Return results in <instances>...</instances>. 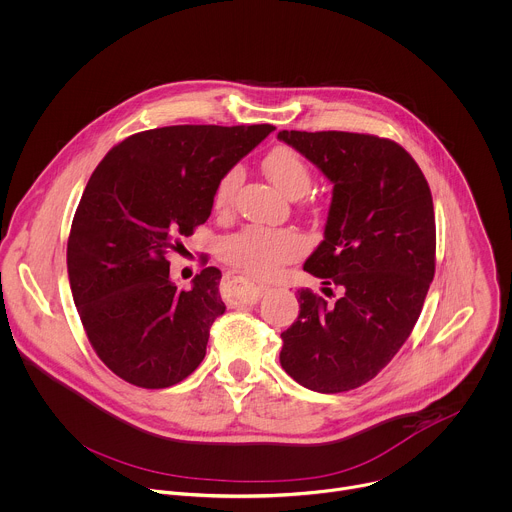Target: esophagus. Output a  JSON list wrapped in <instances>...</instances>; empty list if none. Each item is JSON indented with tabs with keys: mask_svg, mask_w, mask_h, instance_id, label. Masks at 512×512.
Returning a JSON list of instances; mask_svg holds the SVG:
<instances>
[{
	"mask_svg": "<svg viewBox=\"0 0 512 512\" xmlns=\"http://www.w3.org/2000/svg\"><path fill=\"white\" fill-rule=\"evenodd\" d=\"M231 281L239 283L241 285V293H239V301H257L263 293H265V287L263 285H255L251 283L249 279L245 277H237V275H231Z\"/></svg>",
	"mask_w": 512,
	"mask_h": 512,
	"instance_id": "1",
	"label": "esophagus"
}]
</instances>
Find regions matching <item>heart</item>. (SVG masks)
I'll return each mask as SVG.
<instances>
[{
  "mask_svg": "<svg viewBox=\"0 0 512 512\" xmlns=\"http://www.w3.org/2000/svg\"><path fill=\"white\" fill-rule=\"evenodd\" d=\"M263 171L271 183L291 199L305 195L311 187V169L291 147L271 149L263 159ZM237 181V169H229L219 179L213 195V207L219 213L229 211ZM301 253L303 241L295 231L289 229H265L249 225L225 237L221 243V257L229 265L253 277H269L277 273L281 265L297 259Z\"/></svg>",
  "mask_w": 512,
  "mask_h": 512,
  "instance_id": "b5f03b06",
  "label": "heart"
}]
</instances>
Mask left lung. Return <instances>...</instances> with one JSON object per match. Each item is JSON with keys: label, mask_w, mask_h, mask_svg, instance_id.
Returning <instances> with one entry per match:
<instances>
[{"label": "left lung", "mask_w": 512, "mask_h": 512, "mask_svg": "<svg viewBox=\"0 0 512 512\" xmlns=\"http://www.w3.org/2000/svg\"><path fill=\"white\" fill-rule=\"evenodd\" d=\"M277 137L333 183L325 239L303 269L341 289L335 301L297 291L301 311L281 333V367L311 391H351L389 365L421 315L435 277L431 189L391 139L347 131Z\"/></svg>", "instance_id": "1"}]
</instances>
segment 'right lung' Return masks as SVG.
I'll return each mask as SVG.
<instances>
[{"instance_id":"1","label":"right lung","mask_w":512,"mask_h":512,"mask_svg":"<svg viewBox=\"0 0 512 512\" xmlns=\"http://www.w3.org/2000/svg\"><path fill=\"white\" fill-rule=\"evenodd\" d=\"M275 127L169 125L117 143L91 173L67 241L73 301L97 357L123 381L165 389L205 357L225 313L217 267L189 291L169 279L171 251L211 215L219 179Z\"/></svg>"}]
</instances>
